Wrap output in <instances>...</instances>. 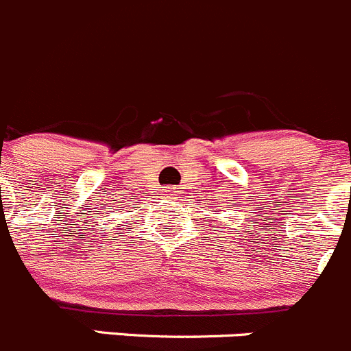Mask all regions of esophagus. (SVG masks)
<instances>
[{
  "mask_svg": "<svg viewBox=\"0 0 351 351\" xmlns=\"http://www.w3.org/2000/svg\"><path fill=\"white\" fill-rule=\"evenodd\" d=\"M167 195H169L170 198H176V196H178V189L169 188V189H167Z\"/></svg>",
  "mask_w": 351,
  "mask_h": 351,
  "instance_id": "obj_1",
  "label": "esophagus"
}]
</instances>
